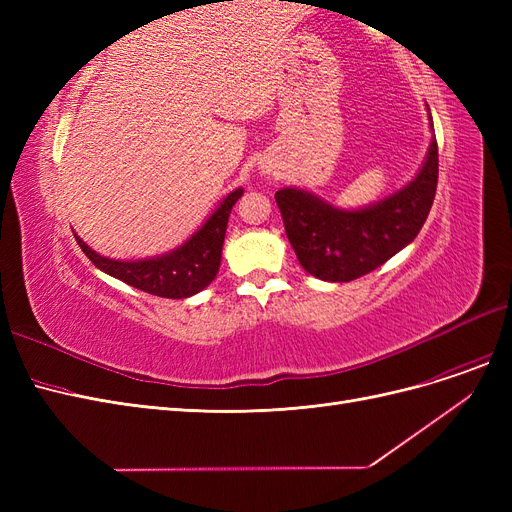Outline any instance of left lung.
I'll list each match as a JSON object with an SVG mask.
<instances>
[{"label":"left lung","mask_w":512,"mask_h":512,"mask_svg":"<svg viewBox=\"0 0 512 512\" xmlns=\"http://www.w3.org/2000/svg\"><path fill=\"white\" fill-rule=\"evenodd\" d=\"M429 126L433 128L431 113ZM436 188L438 143L431 138L414 179L376 203L342 209L303 188L277 190L275 203L301 267L324 282H352L414 241L427 220Z\"/></svg>","instance_id":"1"}]
</instances>
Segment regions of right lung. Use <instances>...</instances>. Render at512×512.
<instances>
[{"label": "right lung", "mask_w": 512, "mask_h": 512, "mask_svg": "<svg viewBox=\"0 0 512 512\" xmlns=\"http://www.w3.org/2000/svg\"><path fill=\"white\" fill-rule=\"evenodd\" d=\"M241 196L243 188L226 194L218 209L209 215L203 226L192 232L190 239H185L175 250L160 256L143 260H115L91 250L76 232L74 237L85 256L115 280L156 294V297L188 299L194 297L196 292L205 290L218 275L230 211Z\"/></svg>", "instance_id": "1"}]
</instances>
